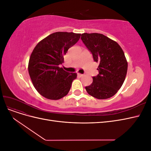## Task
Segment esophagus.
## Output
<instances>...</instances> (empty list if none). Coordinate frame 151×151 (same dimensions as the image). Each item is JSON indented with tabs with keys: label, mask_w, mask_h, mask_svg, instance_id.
Listing matches in <instances>:
<instances>
[{
	"label": "esophagus",
	"mask_w": 151,
	"mask_h": 151,
	"mask_svg": "<svg viewBox=\"0 0 151 151\" xmlns=\"http://www.w3.org/2000/svg\"><path fill=\"white\" fill-rule=\"evenodd\" d=\"M77 76H78L79 77H83L84 76V74H80V73H77Z\"/></svg>",
	"instance_id": "obj_1"
}]
</instances>
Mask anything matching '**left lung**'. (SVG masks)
<instances>
[{"label": "left lung", "instance_id": "8db88e82", "mask_svg": "<svg viewBox=\"0 0 151 151\" xmlns=\"http://www.w3.org/2000/svg\"><path fill=\"white\" fill-rule=\"evenodd\" d=\"M81 38L94 62L99 63V74L93 77L91 85L85 87L86 91L99 99L112 97L125 79L128 63L124 52L116 42L103 34L86 33Z\"/></svg>", "mask_w": 151, "mask_h": 151}]
</instances>
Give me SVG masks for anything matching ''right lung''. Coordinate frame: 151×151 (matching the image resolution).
<instances>
[{
	"instance_id": "obj_1",
	"label": "right lung",
	"mask_w": 151,
	"mask_h": 151,
	"mask_svg": "<svg viewBox=\"0 0 151 151\" xmlns=\"http://www.w3.org/2000/svg\"><path fill=\"white\" fill-rule=\"evenodd\" d=\"M81 34L56 32L36 45L28 63V72L35 89L43 97L57 100L70 91L76 73L65 71L58 65L63 63V55L78 42Z\"/></svg>"
}]
</instances>
